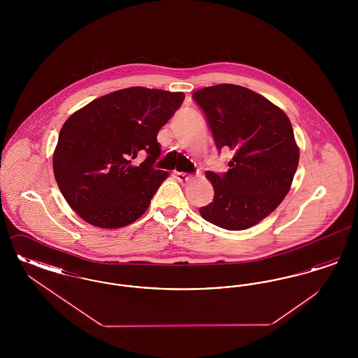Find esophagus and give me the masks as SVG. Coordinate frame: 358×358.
Returning a JSON list of instances; mask_svg holds the SVG:
<instances>
[{
  "mask_svg": "<svg viewBox=\"0 0 358 358\" xmlns=\"http://www.w3.org/2000/svg\"><path fill=\"white\" fill-rule=\"evenodd\" d=\"M176 178L181 182V184H187L193 180V176L185 174V173H176Z\"/></svg>",
  "mask_w": 358,
  "mask_h": 358,
  "instance_id": "34e87169",
  "label": "esophagus"
}]
</instances>
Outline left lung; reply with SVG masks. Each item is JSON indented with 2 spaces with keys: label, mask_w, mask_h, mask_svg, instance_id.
<instances>
[{
  "label": "left lung",
  "mask_w": 358,
  "mask_h": 358,
  "mask_svg": "<svg viewBox=\"0 0 358 358\" xmlns=\"http://www.w3.org/2000/svg\"><path fill=\"white\" fill-rule=\"evenodd\" d=\"M219 153H234L225 173L206 171L215 196L200 215L228 231L247 229L280 204L298 168L299 149L287 115L264 96L234 85L193 94Z\"/></svg>",
  "instance_id": "8db88e82"
}]
</instances>
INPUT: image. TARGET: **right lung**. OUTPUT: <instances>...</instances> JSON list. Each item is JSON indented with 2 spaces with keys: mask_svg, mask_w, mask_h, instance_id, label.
<instances>
[{
  "mask_svg": "<svg viewBox=\"0 0 358 358\" xmlns=\"http://www.w3.org/2000/svg\"><path fill=\"white\" fill-rule=\"evenodd\" d=\"M182 92L124 88L69 117L53 154L56 182L69 206L91 225L120 228L149 208L168 171L154 168L157 134L184 102ZM148 157L138 167V153Z\"/></svg>",
  "mask_w": 358,
  "mask_h": 358,
  "instance_id": "add662e5",
  "label": "right lung"
}]
</instances>
